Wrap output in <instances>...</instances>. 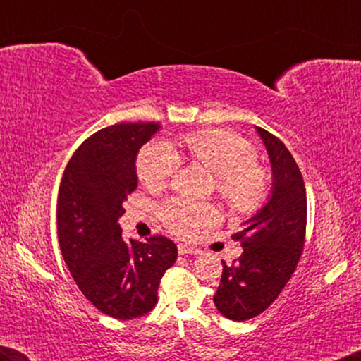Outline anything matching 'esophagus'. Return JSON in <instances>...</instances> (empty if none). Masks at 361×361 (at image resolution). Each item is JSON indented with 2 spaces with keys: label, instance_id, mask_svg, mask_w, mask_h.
Returning <instances> with one entry per match:
<instances>
[{
  "label": "esophagus",
  "instance_id": "34e87169",
  "mask_svg": "<svg viewBox=\"0 0 361 361\" xmlns=\"http://www.w3.org/2000/svg\"><path fill=\"white\" fill-rule=\"evenodd\" d=\"M179 250V255H200L202 251L199 248H194V246H187V245H179L177 246Z\"/></svg>",
  "mask_w": 361,
  "mask_h": 361
}]
</instances>
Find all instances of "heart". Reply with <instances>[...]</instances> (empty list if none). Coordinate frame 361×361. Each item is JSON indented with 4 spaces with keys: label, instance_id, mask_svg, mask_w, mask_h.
<instances>
[{
    "label": "heart",
    "instance_id": "b5f03b06",
    "mask_svg": "<svg viewBox=\"0 0 361 361\" xmlns=\"http://www.w3.org/2000/svg\"><path fill=\"white\" fill-rule=\"evenodd\" d=\"M256 157V147L233 131L200 130L142 147L136 174L147 189L159 190L169 182L176 162L202 166L214 174L216 195L226 209L248 215L264 204L269 192V174ZM214 215L210 205L189 200H171L161 209L162 221L177 236H190Z\"/></svg>",
    "mask_w": 361,
    "mask_h": 361
}]
</instances>
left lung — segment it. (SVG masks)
<instances>
[{"label": "left lung", "instance_id": "left-lung-1", "mask_svg": "<svg viewBox=\"0 0 361 361\" xmlns=\"http://www.w3.org/2000/svg\"><path fill=\"white\" fill-rule=\"evenodd\" d=\"M273 167V194L268 204L231 235L243 253L231 266L224 261L214 302L226 319H253L278 299L302 255L307 225V195L299 166L284 142L256 128Z\"/></svg>", "mask_w": 361, "mask_h": 361}]
</instances>
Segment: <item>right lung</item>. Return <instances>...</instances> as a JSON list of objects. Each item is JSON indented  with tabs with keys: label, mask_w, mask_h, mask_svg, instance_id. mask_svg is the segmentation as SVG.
<instances>
[{
	"label": "right lung",
	"mask_w": 361,
	"mask_h": 361,
	"mask_svg": "<svg viewBox=\"0 0 361 361\" xmlns=\"http://www.w3.org/2000/svg\"><path fill=\"white\" fill-rule=\"evenodd\" d=\"M157 130V123H120L93 133L73 152L59 189L63 261L82 294L118 320L154 309L161 278L177 258L166 236L126 243L118 225L123 202L137 185V151Z\"/></svg>",
	"instance_id": "right-lung-1"
}]
</instances>
